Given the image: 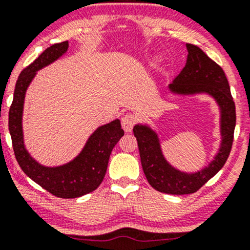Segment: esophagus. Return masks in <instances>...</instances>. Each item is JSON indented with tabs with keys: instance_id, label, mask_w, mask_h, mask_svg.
<instances>
[{
	"instance_id": "obj_1",
	"label": "esophagus",
	"mask_w": 250,
	"mask_h": 250,
	"mask_svg": "<svg viewBox=\"0 0 250 250\" xmlns=\"http://www.w3.org/2000/svg\"><path fill=\"white\" fill-rule=\"evenodd\" d=\"M137 122V118L136 115L131 114V113H127L125 114L124 117L122 118V126L123 128H124L125 132H131L133 128V126H135Z\"/></svg>"
}]
</instances>
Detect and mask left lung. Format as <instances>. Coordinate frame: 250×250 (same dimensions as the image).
Returning <instances> with one entry per match:
<instances>
[{"instance_id": "8db88e82", "label": "left lung", "mask_w": 250, "mask_h": 250, "mask_svg": "<svg viewBox=\"0 0 250 250\" xmlns=\"http://www.w3.org/2000/svg\"><path fill=\"white\" fill-rule=\"evenodd\" d=\"M186 47L188 51L186 65L168 84V90L174 95L181 96L205 94L216 101L221 114L219 128L222 139L213 160L194 173L180 170L171 166L163 155L156 131L147 124H136L133 127L146 180L158 192L174 195L197 192L221 170L229 157L236 125L235 103L223 69L195 45L186 44Z\"/></svg>"}]
</instances>
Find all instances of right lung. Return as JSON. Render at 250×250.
I'll return each instance as SVG.
<instances>
[{
  "label": "right lung",
  "mask_w": 250,
  "mask_h": 250,
  "mask_svg": "<svg viewBox=\"0 0 250 250\" xmlns=\"http://www.w3.org/2000/svg\"><path fill=\"white\" fill-rule=\"evenodd\" d=\"M68 42L47 47L33 63L21 71L9 108V132L19 166L39 186L51 194L64 199L82 197L100 186L106 174L109 155L118 141L124 136L119 119L99 126L74 160L56 167H47L39 163L26 149L22 114L27 88L36 77L37 71L61 58L68 51Z\"/></svg>",
  "instance_id": "add662e5"
}]
</instances>
